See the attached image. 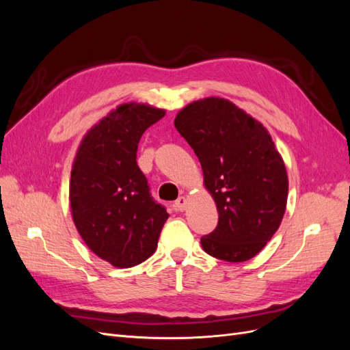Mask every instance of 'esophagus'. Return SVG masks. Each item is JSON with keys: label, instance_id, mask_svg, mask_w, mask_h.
<instances>
[{"label": "esophagus", "instance_id": "34e87169", "mask_svg": "<svg viewBox=\"0 0 350 350\" xmlns=\"http://www.w3.org/2000/svg\"><path fill=\"white\" fill-rule=\"evenodd\" d=\"M185 207H187V198L185 197H178L175 203H174V208L176 211H184Z\"/></svg>", "mask_w": 350, "mask_h": 350}]
</instances>
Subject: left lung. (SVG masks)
<instances>
[{
    "mask_svg": "<svg viewBox=\"0 0 350 350\" xmlns=\"http://www.w3.org/2000/svg\"><path fill=\"white\" fill-rule=\"evenodd\" d=\"M175 129L193 147L219 221L201 247L211 257L247 261L279 229L288 201V172L260 121L224 98H204L178 112Z\"/></svg>",
    "mask_w": 350,
    "mask_h": 350,
    "instance_id": "1",
    "label": "left lung"
}]
</instances>
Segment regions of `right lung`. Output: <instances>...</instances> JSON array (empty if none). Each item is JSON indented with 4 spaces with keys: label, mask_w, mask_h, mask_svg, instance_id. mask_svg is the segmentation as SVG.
<instances>
[{
    "label": "right lung",
    "mask_w": 350,
    "mask_h": 350,
    "mask_svg": "<svg viewBox=\"0 0 350 350\" xmlns=\"http://www.w3.org/2000/svg\"><path fill=\"white\" fill-rule=\"evenodd\" d=\"M165 113L147 103H122L92 126L74 157L72 221L84 243L113 267L149 258L169 217L135 161L143 133Z\"/></svg>",
    "instance_id": "1"
}]
</instances>
